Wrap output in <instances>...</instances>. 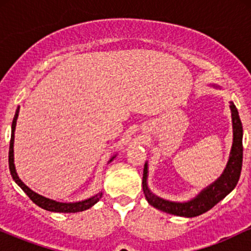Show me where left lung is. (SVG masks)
I'll use <instances>...</instances> for the list:
<instances>
[{
	"instance_id": "1",
	"label": "left lung",
	"mask_w": 251,
	"mask_h": 251,
	"mask_svg": "<svg viewBox=\"0 0 251 251\" xmlns=\"http://www.w3.org/2000/svg\"><path fill=\"white\" fill-rule=\"evenodd\" d=\"M230 109L232 116V127H234V143H232L231 153H230L229 162L223 175L215 181L214 184L201 192L195 200L186 201V203H175L154 196L150 192L146 185V177H148V166L145 164L143 175V189L146 200L152 206L168 212L171 215L183 216V217H196L208 210L214 208L218 201L223 200L226 196L231 192L236 184L238 183L242 170V162H243V144H242V123L238 116V112L234 102H230Z\"/></svg>"
}]
</instances>
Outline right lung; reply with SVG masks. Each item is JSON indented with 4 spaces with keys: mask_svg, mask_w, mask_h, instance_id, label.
Returning a JSON list of instances; mask_svg holds the SVG:
<instances>
[{
    "mask_svg": "<svg viewBox=\"0 0 251 251\" xmlns=\"http://www.w3.org/2000/svg\"><path fill=\"white\" fill-rule=\"evenodd\" d=\"M17 117H19V108L16 109L15 117L13 119V125H11V138H10V145H9V170H10V175L13 177V179L15 180V183L20 186L24 191L27 194L28 197L30 198L36 205H39L40 208L48 210V211H53V212H80L83 211V210H87L93 206L94 204L97 203L98 201L101 198L102 194H98L94 196V197L88 198V200L82 201H76V203H60V201H55L48 200V198L42 197V196L35 194L34 191L28 188L27 185H25L24 181H21V179L17 176L16 171H15V165H14V131H15V126H16V120ZM114 158V157H113ZM112 160V159H111Z\"/></svg>",
    "mask_w": 251,
    "mask_h": 251,
    "instance_id": "add662e5",
    "label": "right lung"
}]
</instances>
